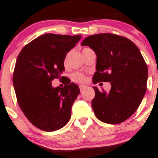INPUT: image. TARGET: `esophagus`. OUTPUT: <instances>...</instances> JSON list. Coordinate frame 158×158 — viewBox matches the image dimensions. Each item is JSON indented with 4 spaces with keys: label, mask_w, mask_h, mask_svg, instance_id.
I'll use <instances>...</instances> for the list:
<instances>
[{
    "label": "esophagus",
    "mask_w": 158,
    "mask_h": 158,
    "mask_svg": "<svg viewBox=\"0 0 158 158\" xmlns=\"http://www.w3.org/2000/svg\"><path fill=\"white\" fill-rule=\"evenodd\" d=\"M80 90H81V93H82L83 91H84V90L85 89V88H86V86H84V85H80Z\"/></svg>",
    "instance_id": "1"
}]
</instances>
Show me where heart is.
<instances>
[{"mask_svg":"<svg viewBox=\"0 0 158 158\" xmlns=\"http://www.w3.org/2000/svg\"><path fill=\"white\" fill-rule=\"evenodd\" d=\"M64 63L65 64L66 63V57L65 58L64 60ZM72 80L75 82L77 83H81V84H84L87 81V77L85 74H82V73H79V72H76V73H74L72 74Z\"/></svg>","mask_w":158,"mask_h":158,"instance_id":"heart-1","label":"heart"}]
</instances>
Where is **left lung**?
I'll return each mask as SVG.
<instances>
[{
    "label": "left lung",
    "instance_id": "8db88e82",
    "mask_svg": "<svg viewBox=\"0 0 158 158\" xmlns=\"http://www.w3.org/2000/svg\"><path fill=\"white\" fill-rule=\"evenodd\" d=\"M81 45L89 46L97 56L93 84L110 82L109 93L96 86L92 107L96 117L107 124H118L131 116L146 92L148 67L135 44L111 33L87 36Z\"/></svg>",
    "mask_w": 158,
    "mask_h": 158
}]
</instances>
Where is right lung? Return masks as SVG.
I'll list each match as a JSON object with an SVG mask.
<instances>
[{"instance_id": "1", "label": "right lung", "mask_w": 158, "mask_h": 158, "mask_svg": "<svg viewBox=\"0 0 158 158\" xmlns=\"http://www.w3.org/2000/svg\"><path fill=\"white\" fill-rule=\"evenodd\" d=\"M81 38L46 33L26 45L18 56L12 78L18 103L27 119L44 131L59 130L71 118L78 86L66 78L64 87L54 88L51 81L64 78L65 56Z\"/></svg>"}]
</instances>
